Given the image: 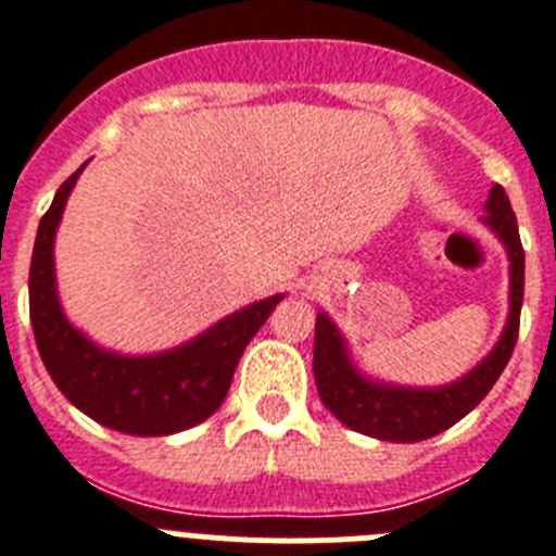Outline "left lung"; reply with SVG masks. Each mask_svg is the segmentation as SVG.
I'll return each mask as SVG.
<instances>
[{"mask_svg":"<svg viewBox=\"0 0 556 556\" xmlns=\"http://www.w3.org/2000/svg\"><path fill=\"white\" fill-rule=\"evenodd\" d=\"M481 223L495 233L509 258V314L493 351L473 370L451 384L406 387L381 381L358 370L348 348L345 333L326 312H317L314 323V381L326 409L339 424L358 434L387 440V443H420L459 424L462 417L481 404L507 367L518 342L520 306H523V248L518 223L507 191L498 184L490 189Z\"/></svg>","mask_w":556,"mask_h":556,"instance_id":"left-lung-1","label":"left lung"}]
</instances>
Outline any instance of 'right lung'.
<instances>
[{
    "label": "right lung",
    "mask_w": 556,
    "mask_h": 556,
    "mask_svg": "<svg viewBox=\"0 0 556 556\" xmlns=\"http://www.w3.org/2000/svg\"><path fill=\"white\" fill-rule=\"evenodd\" d=\"M83 169L86 164L41 217L29 264V320L43 367L83 415L108 429L132 437L191 429L219 409L244 348L283 294L250 303L169 351L136 356L97 345L66 317L55 278V233Z\"/></svg>",
    "instance_id": "obj_1"
}]
</instances>
